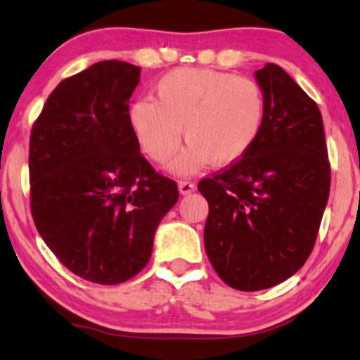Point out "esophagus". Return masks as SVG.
Listing matches in <instances>:
<instances>
[{
	"label": "esophagus",
	"instance_id": "34e87169",
	"mask_svg": "<svg viewBox=\"0 0 360 360\" xmlns=\"http://www.w3.org/2000/svg\"><path fill=\"white\" fill-rule=\"evenodd\" d=\"M179 192L181 193H191L195 191V184H193L192 181L189 179H184V181H179Z\"/></svg>",
	"mask_w": 360,
	"mask_h": 360
}]
</instances>
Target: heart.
<instances>
[{
    "instance_id": "b5f03b06",
    "label": "heart",
    "mask_w": 360,
    "mask_h": 360,
    "mask_svg": "<svg viewBox=\"0 0 360 360\" xmlns=\"http://www.w3.org/2000/svg\"><path fill=\"white\" fill-rule=\"evenodd\" d=\"M155 98L136 101L129 120L142 150L155 162H167L178 150L184 128L189 147L171 163L176 173H193L210 162H238L264 127V91L248 77L178 68L158 79Z\"/></svg>"
}]
</instances>
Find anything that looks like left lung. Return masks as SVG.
Segmentation results:
<instances>
[{
    "mask_svg": "<svg viewBox=\"0 0 360 360\" xmlns=\"http://www.w3.org/2000/svg\"><path fill=\"white\" fill-rule=\"evenodd\" d=\"M266 96L261 136L247 155L198 182L210 213L205 250L221 281L258 292L303 267L330 193L321 110L277 64L256 72Z\"/></svg>",
    "mask_w": 360,
    "mask_h": 360,
    "instance_id": "left-lung-1",
    "label": "left lung"
}]
</instances>
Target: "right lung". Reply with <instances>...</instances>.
I'll return each mask as SVG.
<instances>
[{"label":"right lung","instance_id":"right-lung-1","mask_svg":"<svg viewBox=\"0 0 360 360\" xmlns=\"http://www.w3.org/2000/svg\"><path fill=\"white\" fill-rule=\"evenodd\" d=\"M139 75L128 62H98L62 79L32 127L33 222L57 259L93 283L144 269L179 198L178 184L141 155L129 120Z\"/></svg>","mask_w":360,"mask_h":360}]
</instances>
